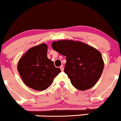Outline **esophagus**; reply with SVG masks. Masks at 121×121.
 <instances>
[{"label":"esophagus","instance_id":"obj_1","mask_svg":"<svg viewBox=\"0 0 121 121\" xmlns=\"http://www.w3.org/2000/svg\"><path fill=\"white\" fill-rule=\"evenodd\" d=\"M60 69L61 71H62V72L63 71V70H64V68H63V65H61L60 66Z\"/></svg>","mask_w":121,"mask_h":121}]
</instances>
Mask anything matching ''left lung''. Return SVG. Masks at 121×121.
I'll list each match as a JSON object with an SVG mask.
<instances>
[{
    "label": "left lung",
    "instance_id": "1",
    "mask_svg": "<svg viewBox=\"0 0 121 121\" xmlns=\"http://www.w3.org/2000/svg\"><path fill=\"white\" fill-rule=\"evenodd\" d=\"M52 48L66 56L64 72L75 88L85 91L96 84L104 67L102 55L97 49L81 42L69 40L53 42Z\"/></svg>",
    "mask_w": 121,
    "mask_h": 121
}]
</instances>
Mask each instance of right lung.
<instances>
[{"mask_svg": "<svg viewBox=\"0 0 121 121\" xmlns=\"http://www.w3.org/2000/svg\"><path fill=\"white\" fill-rule=\"evenodd\" d=\"M48 46L41 43L30 48L20 58L17 70L26 86L36 91H44L52 85L61 70L47 57Z\"/></svg>", "mask_w": 121, "mask_h": 121, "instance_id": "add662e5", "label": "right lung"}]
</instances>
